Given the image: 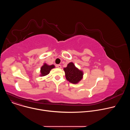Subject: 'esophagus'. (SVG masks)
<instances>
[{
    "label": "esophagus",
    "mask_w": 130,
    "mask_h": 130,
    "mask_svg": "<svg viewBox=\"0 0 130 130\" xmlns=\"http://www.w3.org/2000/svg\"><path fill=\"white\" fill-rule=\"evenodd\" d=\"M56 67H58V68H62V66H61V65H59H59H56Z\"/></svg>",
    "instance_id": "34e87169"
}]
</instances>
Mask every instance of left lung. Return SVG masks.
Wrapping results in <instances>:
<instances>
[{
    "instance_id": "left-lung-1",
    "label": "left lung",
    "mask_w": 130,
    "mask_h": 130,
    "mask_svg": "<svg viewBox=\"0 0 130 130\" xmlns=\"http://www.w3.org/2000/svg\"><path fill=\"white\" fill-rule=\"evenodd\" d=\"M64 70L66 79L72 83H77L82 78V71L77 68L72 63H69L67 67L64 68Z\"/></svg>"
}]
</instances>
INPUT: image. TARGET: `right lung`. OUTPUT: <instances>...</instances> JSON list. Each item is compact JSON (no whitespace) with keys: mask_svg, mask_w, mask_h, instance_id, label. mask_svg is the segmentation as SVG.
<instances>
[{"mask_svg":"<svg viewBox=\"0 0 130 130\" xmlns=\"http://www.w3.org/2000/svg\"><path fill=\"white\" fill-rule=\"evenodd\" d=\"M54 67V66L53 65L49 66V65H47L46 64H45L41 67V76H45L47 75L49 73L51 69L53 68Z\"/></svg>","mask_w":130,"mask_h":130,"instance_id":"add662e5","label":"right lung"}]
</instances>
